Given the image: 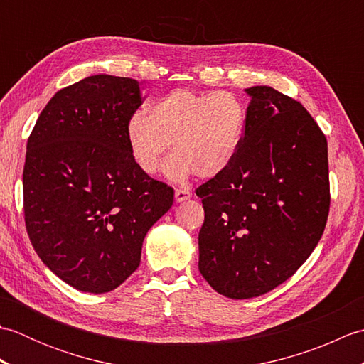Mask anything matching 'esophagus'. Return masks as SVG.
<instances>
[{
  "instance_id": "obj_1",
  "label": "esophagus",
  "mask_w": 364,
  "mask_h": 364,
  "mask_svg": "<svg viewBox=\"0 0 364 364\" xmlns=\"http://www.w3.org/2000/svg\"><path fill=\"white\" fill-rule=\"evenodd\" d=\"M192 197V192L189 189H176L175 191V200L176 202H186V200H189Z\"/></svg>"
}]
</instances>
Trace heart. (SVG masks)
<instances>
[{
	"label": "heart",
	"mask_w": 364,
	"mask_h": 364,
	"mask_svg": "<svg viewBox=\"0 0 364 364\" xmlns=\"http://www.w3.org/2000/svg\"><path fill=\"white\" fill-rule=\"evenodd\" d=\"M247 107L233 92L175 89L134 115L127 128L131 154L142 172L154 175L170 144L175 156L166 167L175 180L222 173L241 149Z\"/></svg>",
	"instance_id": "obj_1"
}]
</instances>
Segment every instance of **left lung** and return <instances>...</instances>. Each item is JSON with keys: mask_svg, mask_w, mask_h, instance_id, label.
Masks as SVG:
<instances>
[{"mask_svg": "<svg viewBox=\"0 0 364 364\" xmlns=\"http://www.w3.org/2000/svg\"><path fill=\"white\" fill-rule=\"evenodd\" d=\"M244 139L233 162L202 184L198 269L214 291L258 297L288 280L322 237L330 211L327 137L296 100L247 89Z\"/></svg>", "mask_w": 364, "mask_h": 364, "instance_id": "1", "label": "left lung"}]
</instances>
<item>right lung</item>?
<instances>
[{
    "label": "right lung",
    "mask_w": 364,
    "mask_h": 364,
    "mask_svg": "<svg viewBox=\"0 0 364 364\" xmlns=\"http://www.w3.org/2000/svg\"><path fill=\"white\" fill-rule=\"evenodd\" d=\"M139 82L94 75L54 94L38 115L23 167L25 225L38 258L73 288L103 294L141 264L146 231L173 188L142 172L127 128Z\"/></svg>",
    "instance_id": "right-lung-1"
}]
</instances>
